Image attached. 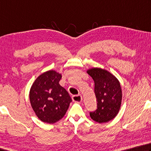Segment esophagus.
I'll use <instances>...</instances> for the list:
<instances>
[{
    "mask_svg": "<svg viewBox=\"0 0 151 151\" xmlns=\"http://www.w3.org/2000/svg\"><path fill=\"white\" fill-rule=\"evenodd\" d=\"M72 99L74 102H76V103H81L83 100V97L82 96L78 94V95H74L72 96Z\"/></svg>",
    "mask_w": 151,
    "mask_h": 151,
    "instance_id": "34e87169",
    "label": "esophagus"
}]
</instances>
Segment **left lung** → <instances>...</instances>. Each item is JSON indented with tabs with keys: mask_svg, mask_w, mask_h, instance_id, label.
Segmentation results:
<instances>
[{
	"mask_svg": "<svg viewBox=\"0 0 151 151\" xmlns=\"http://www.w3.org/2000/svg\"><path fill=\"white\" fill-rule=\"evenodd\" d=\"M87 73L94 81V92L97 109L90 112V116L98 123H106L113 119L119 111L122 91L119 81L108 70L92 68Z\"/></svg>",
	"mask_w": 151,
	"mask_h": 151,
	"instance_id": "obj_1",
	"label": "left lung"
}]
</instances>
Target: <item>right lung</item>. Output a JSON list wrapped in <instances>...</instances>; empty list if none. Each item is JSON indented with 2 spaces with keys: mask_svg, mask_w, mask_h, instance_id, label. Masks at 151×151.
Wrapping results in <instances>:
<instances>
[{
  "mask_svg": "<svg viewBox=\"0 0 151 151\" xmlns=\"http://www.w3.org/2000/svg\"><path fill=\"white\" fill-rule=\"evenodd\" d=\"M62 75L55 70L46 71L35 79L30 88L29 101L41 121L54 123L66 114L72 99L59 84Z\"/></svg>",
  "mask_w": 151,
  "mask_h": 151,
  "instance_id": "right-lung-1",
  "label": "right lung"
}]
</instances>
